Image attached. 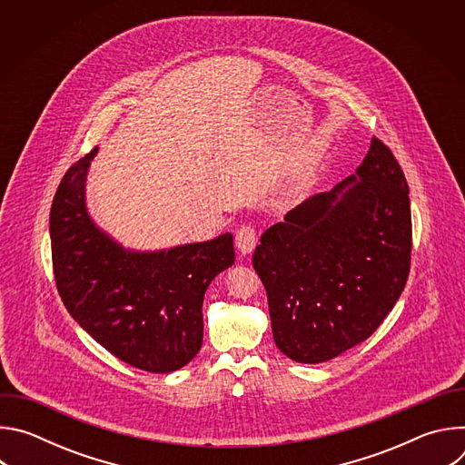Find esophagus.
Wrapping results in <instances>:
<instances>
[{
	"mask_svg": "<svg viewBox=\"0 0 465 465\" xmlns=\"http://www.w3.org/2000/svg\"><path fill=\"white\" fill-rule=\"evenodd\" d=\"M235 244L239 248V252L242 255H248L253 252L255 244H257V233H255V228L250 226V224H244L237 230L235 233Z\"/></svg>",
	"mask_w": 465,
	"mask_h": 465,
	"instance_id": "obj_1",
	"label": "esophagus"
}]
</instances>
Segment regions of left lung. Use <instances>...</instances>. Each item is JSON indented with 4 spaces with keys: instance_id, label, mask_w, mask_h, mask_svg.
I'll use <instances>...</instances> for the list:
<instances>
[{
    "instance_id": "8db88e82",
    "label": "left lung",
    "mask_w": 465,
    "mask_h": 465,
    "mask_svg": "<svg viewBox=\"0 0 465 465\" xmlns=\"http://www.w3.org/2000/svg\"><path fill=\"white\" fill-rule=\"evenodd\" d=\"M411 250L407 178L373 138L355 174L289 212L253 252L280 351L318 364L364 342L400 300Z\"/></svg>"
}]
</instances>
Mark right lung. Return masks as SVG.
Masks as SVG:
<instances>
[{"label": "right lung", "instance_id": "right-lung-1", "mask_svg": "<svg viewBox=\"0 0 465 465\" xmlns=\"http://www.w3.org/2000/svg\"><path fill=\"white\" fill-rule=\"evenodd\" d=\"M99 149L64 174L49 215L56 289L74 320L123 362L169 373L203 346V302L235 261L233 237L140 252L92 219L86 178Z\"/></svg>", "mask_w": 465, "mask_h": 465}]
</instances>
